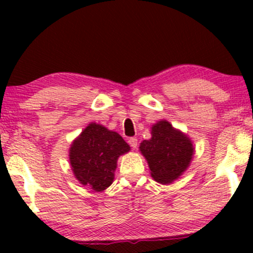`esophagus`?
<instances>
[{
  "label": "esophagus",
  "instance_id": "34e87169",
  "mask_svg": "<svg viewBox=\"0 0 253 253\" xmlns=\"http://www.w3.org/2000/svg\"><path fill=\"white\" fill-rule=\"evenodd\" d=\"M128 144H129V146L132 147V149H136V146H138V139H136V138H129L128 139Z\"/></svg>",
  "mask_w": 253,
  "mask_h": 253
}]
</instances>
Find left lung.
Instances as JSON below:
<instances>
[{
    "mask_svg": "<svg viewBox=\"0 0 253 253\" xmlns=\"http://www.w3.org/2000/svg\"><path fill=\"white\" fill-rule=\"evenodd\" d=\"M152 138L140 144L151 176L162 184L173 182L187 170L194 155L189 136L175 129L169 121L161 120L151 128Z\"/></svg>",
    "mask_w": 253,
    "mask_h": 253,
    "instance_id": "obj_1",
    "label": "left lung"
}]
</instances>
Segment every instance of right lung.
Returning <instances> with one entry per match:
<instances>
[{"label":"right lung","mask_w":253,"mask_h":253,"mask_svg":"<svg viewBox=\"0 0 253 253\" xmlns=\"http://www.w3.org/2000/svg\"><path fill=\"white\" fill-rule=\"evenodd\" d=\"M129 145L117 132L89 124L70 147V163L76 178L95 191H103L114 179L118 158Z\"/></svg>","instance_id":"right-lung-1"}]
</instances>
